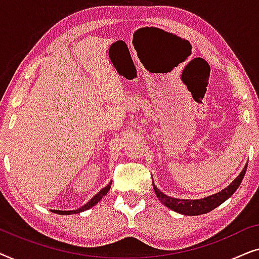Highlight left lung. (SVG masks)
<instances>
[{
	"label": "left lung",
	"mask_w": 259,
	"mask_h": 259,
	"mask_svg": "<svg viewBox=\"0 0 259 259\" xmlns=\"http://www.w3.org/2000/svg\"><path fill=\"white\" fill-rule=\"evenodd\" d=\"M247 164L245 167L242 169V172L239 173V176L230 184L228 187H225L224 190H222L221 192L212 194V196L201 198V199H179V198H173L169 197L167 194L162 193L160 190L157 189V186L153 183V189L154 192L157 194V198L165 205L166 207L171 208L172 211L178 212L180 214L184 215H199L205 214L207 212L213 210V208L218 207L219 205L224 203L225 200H228L233 193L236 192L238 189L240 183L245 176Z\"/></svg>",
	"instance_id": "left-lung-1"
}]
</instances>
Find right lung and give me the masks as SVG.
Masks as SVG:
<instances>
[{
	"label": "right lung",
	"instance_id": "obj_1",
	"mask_svg": "<svg viewBox=\"0 0 259 259\" xmlns=\"http://www.w3.org/2000/svg\"><path fill=\"white\" fill-rule=\"evenodd\" d=\"M111 185H112V182L108 184L107 186H105L104 189H101L99 192L95 194V196L92 198V199L90 201H87L86 204L82 205V206L76 208V210H70V211H61V210H52V212H54V213H58V214H74V213H80V212H83L86 210H90L91 207H93L94 205H97L99 201H100L102 198H104L106 194L108 193L109 189H111Z\"/></svg>",
	"mask_w": 259,
	"mask_h": 259
}]
</instances>
